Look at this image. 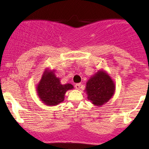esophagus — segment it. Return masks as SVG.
Wrapping results in <instances>:
<instances>
[{
    "label": "esophagus",
    "instance_id": "1",
    "mask_svg": "<svg viewBox=\"0 0 149 149\" xmlns=\"http://www.w3.org/2000/svg\"><path fill=\"white\" fill-rule=\"evenodd\" d=\"M75 87H76V89H80V87H81V83L76 84V85H75Z\"/></svg>",
    "mask_w": 149,
    "mask_h": 149
}]
</instances>
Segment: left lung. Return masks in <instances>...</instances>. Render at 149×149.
<instances>
[{"mask_svg": "<svg viewBox=\"0 0 149 149\" xmlns=\"http://www.w3.org/2000/svg\"><path fill=\"white\" fill-rule=\"evenodd\" d=\"M87 99L93 104L101 106L111 98L115 84L111 77L103 71H99L86 82Z\"/></svg>", "mask_w": 149, "mask_h": 149, "instance_id": "8db88e82", "label": "left lung"}]
</instances>
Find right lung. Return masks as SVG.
Returning a JSON list of instances; mask_svg holds the SVG:
<instances>
[{"instance_id": "obj_1", "label": "right lung", "mask_w": 149, "mask_h": 149, "mask_svg": "<svg viewBox=\"0 0 149 149\" xmlns=\"http://www.w3.org/2000/svg\"><path fill=\"white\" fill-rule=\"evenodd\" d=\"M71 84H62L54 71H45L38 84L37 91L41 100L47 105H57L64 101L66 91L72 89Z\"/></svg>"}]
</instances>
